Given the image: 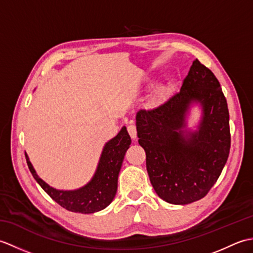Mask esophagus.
<instances>
[{"label": "esophagus", "mask_w": 253, "mask_h": 253, "mask_svg": "<svg viewBox=\"0 0 253 253\" xmlns=\"http://www.w3.org/2000/svg\"><path fill=\"white\" fill-rule=\"evenodd\" d=\"M127 129H128V132H129V135H130L132 140H136V139H137V129H136V126L133 125V124H130V125L127 127Z\"/></svg>", "instance_id": "obj_1"}]
</instances>
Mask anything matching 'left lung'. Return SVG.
Segmentation results:
<instances>
[{
	"instance_id": "1",
	"label": "left lung",
	"mask_w": 253,
	"mask_h": 253,
	"mask_svg": "<svg viewBox=\"0 0 253 253\" xmlns=\"http://www.w3.org/2000/svg\"><path fill=\"white\" fill-rule=\"evenodd\" d=\"M202 117L196 130L186 128L191 109ZM139 144L157 195L170 204L200 200L215 184L230 149L229 113L218 80L197 58L176 92L163 103L136 115Z\"/></svg>"
}]
</instances>
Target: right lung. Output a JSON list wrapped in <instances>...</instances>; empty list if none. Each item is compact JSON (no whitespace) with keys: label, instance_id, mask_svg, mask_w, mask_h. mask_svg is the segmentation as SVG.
<instances>
[{"label":"right lung","instance_id":"right-lung-1","mask_svg":"<svg viewBox=\"0 0 253 253\" xmlns=\"http://www.w3.org/2000/svg\"><path fill=\"white\" fill-rule=\"evenodd\" d=\"M130 143V136L126 127L123 126L120 132L104 144L92 178L84 186L74 190H60L46 184L37 174L28 155L25 154L34 178L53 200L68 211L90 214L105 209L115 198L118 174Z\"/></svg>","mask_w":253,"mask_h":253}]
</instances>
